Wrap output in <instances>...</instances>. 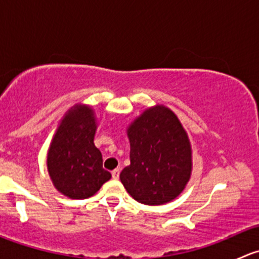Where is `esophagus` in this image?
<instances>
[{"label":"esophagus","instance_id":"34e87169","mask_svg":"<svg viewBox=\"0 0 259 259\" xmlns=\"http://www.w3.org/2000/svg\"><path fill=\"white\" fill-rule=\"evenodd\" d=\"M111 176H113L114 179H119L120 177V169H115V170H113V173H111Z\"/></svg>","mask_w":259,"mask_h":259}]
</instances>
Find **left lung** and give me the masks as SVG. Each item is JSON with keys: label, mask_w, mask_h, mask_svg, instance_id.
<instances>
[{"label": "left lung", "mask_w": 259, "mask_h": 259, "mask_svg": "<svg viewBox=\"0 0 259 259\" xmlns=\"http://www.w3.org/2000/svg\"><path fill=\"white\" fill-rule=\"evenodd\" d=\"M130 165L120 180L130 195L146 205L176 199L192 173L189 138L177 115L163 105L149 108L127 127Z\"/></svg>", "instance_id": "left-lung-1"}]
</instances>
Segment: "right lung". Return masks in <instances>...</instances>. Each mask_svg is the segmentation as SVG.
Wrapping results in <instances>:
<instances>
[{
    "instance_id": "1",
    "label": "right lung",
    "mask_w": 259,
    "mask_h": 259,
    "mask_svg": "<svg viewBox=\"0 0 259 259\" xmlns=\"http://www.w3.org/2000/svg\"><path fill=\"white\" fill-rule=\"evenodd\" d=\"M96 119L88 105H75L60 122L48 153V170L55 188L71 199L93 197L111 178L94 144Z\"/></svg>"
}]
</instances>
